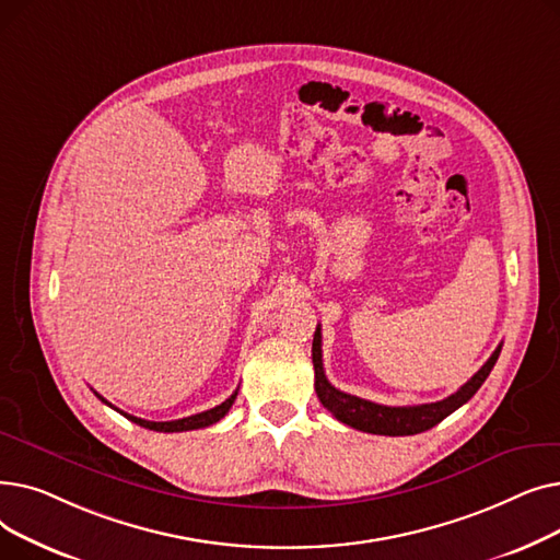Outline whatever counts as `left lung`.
<instances>
[{"instance_id":"1","label":"left lung","mask_w":560,"mask_h":560,"mask_svg":"<svg viewBox=\"0 0 560 560\" xmlns=\"http://www.w3.org/2000/svg\"><path fill=\"white\" fill-rule=\"evenodd\" d=\"M499 351H502V345L492 351V357L483 363V368L472 378L467 381L465 386H460L454 395H450L443 401L420 404V406H384V404H374L370 399H361L357 395H347L329 384L325 368H322V331L317 325L313 336L315 393L322 406H325L336 420H340L347 427H354L359 431L376 433V435H416V433L429 431L438 422H443L481 388V384L488 378L490 370L499 359Z\"/></svg>"}]
</instances>
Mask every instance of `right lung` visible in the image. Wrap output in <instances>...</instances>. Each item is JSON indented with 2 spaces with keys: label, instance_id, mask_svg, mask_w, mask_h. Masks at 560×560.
Segmentation results:
<instances>
[{
  "label": "right lung",
  "instance_id": "1",
  "mask_svg": "<svg viewBox=\"0 0 560 560\" xmlns=\"http://www.w3.org/2000/svg\"><path fill=\"white\" fill-rule=\"evenodd\" d=\"M97 395V393H95ZM106 406H110V408H115L113 404H108L102 395H97ZM235 397H238V390H235L229 399H224L220 406H215V408H211V410H203V413H197V416H190V418H182V420H172V422H152V420H142V418H136V416H129V413H125V410H120V408H115L117 413H122L127 420H131V422H136L138 427H144V429H150V431H163V433H176V431H192V429H203V427H211V424H215V422H220L226 413H229V408L233 406V401H235Z\"/></svg>",
  "mask_w": 560,
  "mask_h": 560
}]
</instances>
